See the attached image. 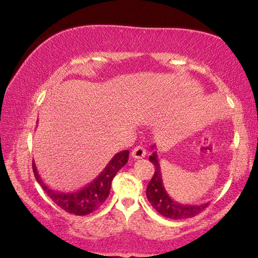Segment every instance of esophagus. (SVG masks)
Returning a JSON list of instances; mask_svg holds the SVG:
<instances>
[{"label":"esophagus","mask_w":258,"mask_h":258,"mask_svg":"<svg viewBox=\"0 0 258 258\" xmlns=\"http://www.w3.org/2000/svg\"><path fill=\"white\" fill-rule=\"evenodd\" d=\"M146 155V151L143 146H136L132 151V156L136 160H140V158H143Z\"/></svg>","instance_id":"obj_1"}]
</instances>
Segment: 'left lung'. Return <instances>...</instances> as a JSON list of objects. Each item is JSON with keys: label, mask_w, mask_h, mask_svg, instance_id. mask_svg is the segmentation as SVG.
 <instances>
[{"label": "left lung", "mask_w": 258, "mask_h": 258, "mask_svg": "<svg viewBox=\"0 0 258 258\" xmlns=\"http://www.w3.org/2000/svg\"><path fill=\"white\" fill-rule=\"evenodd\" d=\"M155 149V145L152 146V150ZM150 162L154 165L155 172L150 180L146 188L147 200L154 210L161 214L162 216L171 220H183V218H190L197 214H200L203 210L208 206V203H204L201 205H184L178 202H175L167 194L165 187L163 185L161 166L158 163L157 153L153 151L150 156Z\"/></svg>", "instance_id": "obj_1"}]
</instances>
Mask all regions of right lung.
I'll return each mask as SVG.
<instances>
[{
  "label": "right lung",
  "mask_w": 258,
  "mask_h": 258,
  "mask_svg": "<svg viewBox=\"0 0 258 258\" xmlns=\"http://www.w3.org/2000/svg\"><path fill=\"white\" fill-rule=\"evenodd\" d=\"M130 152L122 151L115 154L105 168L98 174V176L85 187L71 193L53 190L43 182L38 174L35 163L33 161L32 167L37 183L42 186L47 196L65 212L78 216H84L96 211L108 197L111 184L115 175L128 161Z\"/></svg>",
  "instance_id": "1"
}]
</instances>
